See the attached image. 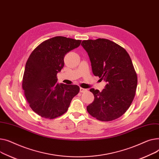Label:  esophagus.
<instances>
[{
    "instance_id": "obj_1",
    "label": "esophagus",
    "mask_w": 159,
    "mask_h": 159,
    "mask_svg": "<svg viewBox=\"0 0 159 159\" xmlns=\"http://www.w3.org/2000/svg\"><path fill=\"white\" fill-rule=\"evenodd\" d=\"M86 91H87V89H83V88H81V87L80 89V92H85Z\"/></svg>"
}]
</instances>
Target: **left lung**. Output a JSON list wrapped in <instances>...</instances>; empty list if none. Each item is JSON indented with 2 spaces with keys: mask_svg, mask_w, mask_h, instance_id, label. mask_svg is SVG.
I'll return each instance as SVG.
<instances>
[{
  "mask_svg": "<svg viewBox=\"0 0 159 159\" xmlns=\"http://www.w3.org/2000/svg\"><path fill=\"white\" fill-rule=\"evenodd\" d=\"M87 52L92 72L107 85L101 92L91 89L94 100L87 106L89 114L101 121L123 116L135 97L137 76L132 61L122 47L108 39L82 41Z\"/></svg>",
  "mask_w": 159,
  "mask_h": 159,
  "instance_id": "1",
  "label": "left lung"
}]
</instances>
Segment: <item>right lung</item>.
Wrapping results in <instances>:
<instances>
[{
  "label": "right lung",
  "mask_w": 159,
  "mask_h": 159,
  "mask_svg": "<svg viewBox=\"0 0 159 159\" xmlns=\"http://www.w3.org/2000/svg\"><path fill=\"white\" fill-rule=\"evenodd\" d=\"M81 40L55 36L41 43L28 58L22 80L24 95L31 108L46 119L67 111L80 92L76 85L57 83V73L64 66L65 55L80 46Z\"/></svg>",
  "instance_id": "right-lung-1"
}]
</instances>
